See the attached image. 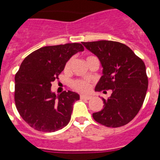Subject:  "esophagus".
I'll return each instance as SVG.
<instances>
[{
    "instance_id": "esophagus-1",
    "label": "esophagus",
    "mask_w": 160,
    "mask_h": 160,
    "mask_svg": "<svg viewBox=\"0 0 160 160\" xmlns=\"http://www.w3.org/2000/svg\"><path fill=\"white\" fill-rule=\"evenodd\" d=\"M92 96L90 95H80V99L81 100H90Z\"/></svg>"
}]
</instances>
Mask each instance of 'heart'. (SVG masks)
Here are the masks:
<instances>
[{"mask_svg":"<svg viewBox=\"0 0 160 160\" xmlns=\"http://www.w3.org/2000/svg\"><path fill=\"white\" fill-rule=\"evenodd\" d=\"M90 58V57H88ZM87 58V59H88ZM70 61H67L66 64L65 65V70L67 71L70 69ZM73 87L75 88V90H79V91H82V92H85V91H88V90L90 89V84L87 81H85V80H75L72 84Z\"/></svg>","mask_w":160,"mask_h":160,"instance_id":"b5f03b06","label":"heart"}]
</instances>
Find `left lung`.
I'll list each match as a JSON object with an SVG mask.
<instances>
[{"label": "left lung", "instance_id": "1", "mask_svg": "<svg viewBox=\"0 0 160 160\" xmlns=\"http://www.w3.org/2000/svg\"><path fill=\"white\" fill-rule=\"evenodd\" d=\"M102 66V76L95 91L112 90L104 107L93 113L95 121L107 127L123 126L136 116L144 103L148 77L144 61L124 44L112 41L82 42Z\"/></svg>", "mask_w": 160, "mask_h": 160}]
</instances>
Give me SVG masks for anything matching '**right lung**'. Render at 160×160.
<instances>
[{
  "label": "right lung",
  "mask_w": 160,
  "mask_h": 160,
  "mask_svg": "<svg viewBox=\"0 0 160 160\" xmlns=\"http://www.w3.org/2000/svg\"><path fill=\"white\" fill-rule=\"evenodd\" d=\"M84 51L80 43L45 46L26 56L15 76V102L22 119L38 131L55 132L70 122L80 95L70 90L55 95L51 83L68 60Z\"/></svg>",
  "instance_id": "1"
}]
</instances>
